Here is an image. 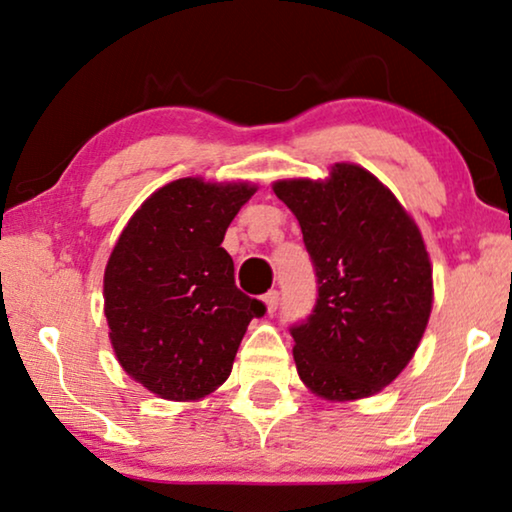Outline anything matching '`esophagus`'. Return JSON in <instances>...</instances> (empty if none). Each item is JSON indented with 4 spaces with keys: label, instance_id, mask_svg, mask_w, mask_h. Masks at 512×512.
<instances>
[{
    "label": "esophagus",
    "instance_id": "esophagus-1",
    "mask_svg": "<svg viewBox=\"0 0 512 512\" xmlns=\"http://www.w3.org/2000/svg\"><path fill=\"white\" fill-rule=\"evenodd\" d=\"M264 305H266V312H276L278 308V301H280V294L276 292V289H271V292L264 294Z\"/></svg>",
    "mask_w": 512,
    "mask_h": 512
}]
</instances>
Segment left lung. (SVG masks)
I'll use <instances>...</instances> for the list:
<instances>
[{"label":"left lung","instance_id":"left-lung-1","mask_svg":"<svg viewBox=\"0 0 512 512\" xmlns=\"http://www.w3.org/2000/svg\"><path fill=\"white\" fill-rule=\"evenodd\" d=\"M273 193L299 220L317 276L315 308L289 326L299 377L326 400L379 393L411 361L430 319L421 232L391 190L352 163H335L326 181H278Z\"/></svg>","mask_w":512,"mask_h":512}]
</instances>
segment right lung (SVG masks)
Returning <instances> with one entry per match:
<instances>
[{
  "instance_id": "add662e5",
  "label": "right lung",
  "mask_w": 512,
  "mask_h": 512,
  "mask_svg": "<svg viewBox=\"0 0 512 512\" xmlns=\"http://www.w3.org/2000/svg\"><path fill=\"white\" fill-rule=\"evenodd\" d=\"M248 183L188 177L158 188L121 232L103 296L121 368L165 400H200L230 377L253 317L266 305L234 285L220 246Z\"/></svg>"
}]
</instances>
